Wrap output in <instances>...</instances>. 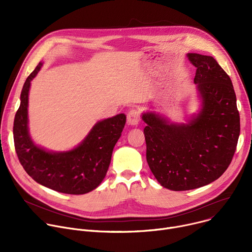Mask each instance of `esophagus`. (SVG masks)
I'll return each mask as SVG.
<instances>
[{
  "mask_svg": "<svg viewBox=\"0 0 252 252\" xmlns=\"http://www.w3.org/2000/svg\"><path fill=\"white\" fill-rule=\"evenodd\" d=\"M139 121V113L136 110H130L127 113L126 122L129 126H136Z\"/></svg>",
  "mask_w": 252,
  "mask_h": 252,
  "instance_id": "obj_1",
  "label": "esophagus"
}]
</instances>
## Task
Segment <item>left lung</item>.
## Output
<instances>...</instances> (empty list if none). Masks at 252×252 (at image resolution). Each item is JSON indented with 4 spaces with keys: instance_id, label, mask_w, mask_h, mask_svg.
<instances>
[{
    "instance_id": "obj_1",
    "label": "left lung",
    "mask_w": 252,
    "mask_h": 252,
    "mask_svg": "<svg viewBox=\"0 0 252 252\" xmlns=\"http://www.w3.org/2000/svg\"><path fill=\"white\" fill-rule=\"evenodd\" d=\"M200 110L187 124L157 112L142 113L147 161L161 187L189 190L217 181L227 169L240 132L236 95L229 76L210 56L189 53Z\"/></svg>"
}]
</instances>
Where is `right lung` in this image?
<instances>
[{
    "mask_svg": "<svg viewBox=\"0 0 252 252\" xmlns=\"http://www.w3.org/2000/svg\"><path fill=\"white\" fill-rule=\"evenodd\" d=\"M42 65L43 63H39L27 78L21 93L13 128L17 156L27 173L38 184L62 193H88L103 181L126 117L120 114L97 122L80 145L70 151L52 152L35 145L28 126L29 92Z\"/></svg>",
    "mask_w": 252,
    "mask_h": 252,
    "instance_id": "obj_1",
    "label": "right lung"
}]
</instances>
